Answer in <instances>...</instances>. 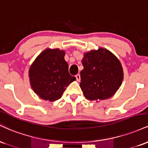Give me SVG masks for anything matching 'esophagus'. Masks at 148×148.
Listing matches in <instances>:
<instances>
[{
    "label": "esophagus",
    "instance_id": "34e87169",
    "mask_svg": "<svg viewBox=\"0 0 148 148\" xmlns=\"http://www.w3.org/2000/svg\"><path fill=\"white\" fill-rule=\"evenodd\" d=\"M76 81H79L80 80H81V76H80V74H76Z\"/></svg>",
    "mask_w": 148,
    "mask_h": 148
}]
</instances>
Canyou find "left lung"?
I'll return each instance as SVG.
<instances>
[{"mask_svg":"<svg viewBox=\"0 0 148 148\" xmlns=\"http://www.w3.org/2000/svg\"><path fill=\"white\" fill-rule=\"evenodd\" d=\"M80 87L86 99L100 101L115 95L123 81V66L113 53L99 47L84 53Z\"/></svg>","mask_w":148,"mask_h":148,"instance_id":"1","label":"left lung"}]
</instances>
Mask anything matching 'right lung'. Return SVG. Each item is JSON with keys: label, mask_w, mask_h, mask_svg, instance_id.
I'll return each mask as SVG.
<instances>
[{"label": "right lung", "mask_w": 148, "mask_h": 148, "mask_svg": "<svg viewBox=\"0 0 148 148\" xmlns=\"http://www.w3.org/2000/svg\"><path fill=\"white\" fill-rule=\"evenodd\" d=\"M64 55V50L47 48L30 65V86L41 99L49 101L60 99L66 88L76 80L75 76L69 74Z\"/></svg>", "instance_id": "obj_1"}]
</instances>
